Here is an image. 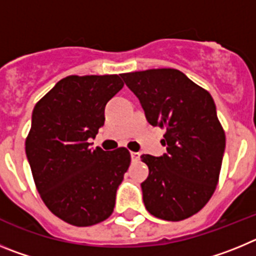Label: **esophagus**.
Masks as SVG:
<instances>
[{
	"mask_svg": "<svg viewBox=\"0 0 256 256\" xmlns=\"http://www.w3.org/2000/svg\"><path fill=\"white\" fill-rule=\"evenodd\" d=\"M140 152H134V151H130V158H132V160H134V162H137V160H140Z\"/></svg>",
	"mask_w": 256,
	"mask_h": 256,
	"instance_id": "1",
	"label": "esophagus"
}]
</instances>
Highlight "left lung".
<instances>
[{
  "label": "left lung",
  "mask_w": 256,
  "mask_h": 256,
  "mask_svg": "<svg viewBox=\"0 0 256 256\" xmlns=\"http://www.w3.org/2000/svg\"><path fill=\"white\" fill-rule=\"evenodd\" d=\"M122 78L138 97L148 123L165 130L162 156L142 155L148 177L141 183L144 206L164 220L200 212L219 180L226 134L212 94L177 69H148Z\"/></svg>",
  "instance_id": "obj_1"
}]
</instances>
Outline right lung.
<instances>
[{
  "instance_id": "obj_1",
  "label": "right lung",
  "mask_w": 256,
  "mask_h": 256,
  "mask_svg": "<svg viewBox=\"0 0 256 256\" xmlns=\"http://www.w3.org/2000/svg\"><path fill=\"white\" fill-rule=\"evenodd\" d=\"M116 74L69 76L33 108L26 154L40 198L52 214L76 227L105 220L130 164L126 148H90L105 122V106L123 88Z\"/></svg>"
}]
</instances>
